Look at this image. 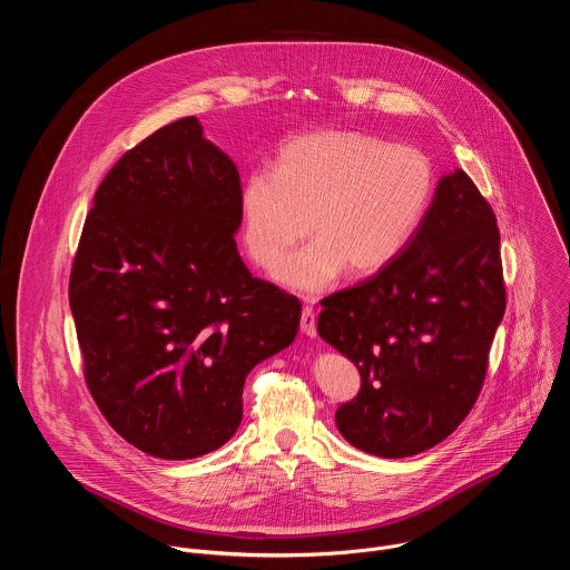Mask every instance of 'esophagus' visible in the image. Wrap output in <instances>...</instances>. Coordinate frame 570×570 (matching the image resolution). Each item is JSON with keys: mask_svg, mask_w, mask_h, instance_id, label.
<instances>
[{"mask_svg": "<svg viewBox=\"0 0 570 570\" xmlns=\"http://www.w3.org/2000/svg\"><path fill=\"white\" fill-rule=\"evenodd\" d=\"M299 330H302V334H306V336H311V338L317 334V327H315V308H313V306H304V308H302Z\"/></svg>", "mask_w": 570, "mask_h": 570, "instance_id": "34e87169", "label": "esophagus"}]
</instances>
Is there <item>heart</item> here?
<instances>
[{
  "mask_svg": "<svg viewBox=\"0 0 570 570\" xmlns=\"http://www.w3.org/2000/svg\"><path fill=\"white\" fill-rule=\"evenodd\" d=\"M426 153L363 130H315L288 139L273 171L255 169L238 194L240 238L250 259L275 271L308 228L314 238L279 271L313 295L345 268L370 277L415 236L433 198Z\"/></svg>",
  "mask_w": 570,
  "mask_h": 570,
  "instance_id": "heart-1",
  "label": "heart"
}]
</instances>
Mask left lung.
I'll return each instance as SVG.
<instances>
[{
    "instance_id": "8db88e82",
    "label": "left lung",
    "mask_w": 570,
    "mask_h": 570,
    "mask_svg": "<svg viewBox=\"0 0 570 570\" xmlns=\"http://www.w3.org/2000/svg\"><path fill=\"white\" fill-rule=\"evenodd\" d=\"M503 313L497 216L455 169L390 266L322 299L320 338L361 374L358 394L336 411L341 435L379 458L446 440L482 390Z\"/></svg>"
}]
</instances>
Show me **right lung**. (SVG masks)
<instances>
[{
  "instance_id": "obj_1",
  "label": "right lung",
  "mask_w": 570,
  "mask_h": 570,
  "mask_svg": "<svg viewBox=\"0 0 570 570\" xmlns=\"http://www.w3.org/2000/svg\"><path fill=\"white\" fill-rule=\"evenodd\" d=\"M238 194L234 161L185 117L119 157L78 240L69 306L88 390L153 458L223 446L246 376L299 327V299L238 257Z\"/></svg>"
}]
</instances>
